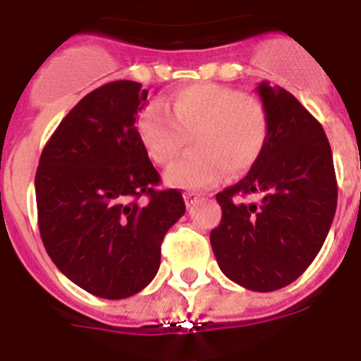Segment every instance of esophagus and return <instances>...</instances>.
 Segmentation results:
<instances>
[{"instance_id": "1", "label": "esophagus", "mask_w": 361, "mask_h": 361, "mask_svg": "<svg viewBox=\"0 0 361 361\" xmlns=\"http://www.w3.org/2000/svg\"><path fill=\"white\" fill-rule=\"evenodd\" d=\"M183 197H185V204H187V208H191L192 204H197V202H199V192H185V195H183Z\"/></svg>"}]
</instances>
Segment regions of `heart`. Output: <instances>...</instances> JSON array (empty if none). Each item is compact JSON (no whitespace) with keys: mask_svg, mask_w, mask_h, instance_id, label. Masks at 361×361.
<instances>
[{"mask_svg":"<svg viewBox=\"0 0 361 361\" xmlns=\"http://www.w3.org/2000/svg\"><path fill=\"white\" fill-rule=\"evenodd\" d=\"M136 130L151 161L161 166L174 162L191 137L192 153L166 172V181L202 189L221 180L225 170L242 176L254 169L269 144L271 119L257 96L200 82L170 96L169 109L147 104L137 115Z\"/></svg>","mask_w":361,"mask_h":361,"instance_id":"obj_1","label":"heart"}]
</instances>
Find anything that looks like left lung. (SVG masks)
Masks as SVG:
<instances>
[{"instance_id":"left-lung-1","label":"left lung","mask_w":361,"mask_h":361,"mask_svg":"<svg viewBox=\"0 0 361 361\" xmlns=\"http://www.w3.org/2000/svg\"><path fill=\"white\" fill-rule=\"evenodd\" d=\"M257 94L271 119L269 144L254 169L216 195L221 224L210 242L227 279L274 291L299 279L320 252L337 208V180L326 132L301 102L269 81ZM254 192L259 203L240 202Z\"/></svg>"}]
</instances>
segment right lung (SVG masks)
Masks as SVG:
<instances>
[{
    "mask_svg": "<svg viewBox=\"0 0 361 361\" xmlns=\"http://www.w3.org/2000/svg\"><path fill=\"white\" fill-rule=\"evenodd\" d=\"M136 81L89 92L66 115L35 174L37 221L47 254L68 279L102 299L142 291L161 265L166 231L185 214L137 136L147 104Z\"/></svg>",
    "mask_w": 361,
    "mask_h": 361,
    "instance_id": "right-lung-1",
    "label": "right lung"
}]
</instances>
